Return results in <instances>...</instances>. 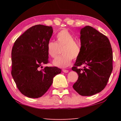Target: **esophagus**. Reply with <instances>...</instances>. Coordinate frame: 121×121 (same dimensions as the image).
Listing matches in <instances>:
<instances>
[{"instance_id":"34e87169","label":"esophagus","mask_w":121,"mask_h":121,"mask_svg":"<svg viewBox=\"0 0 121 121\" xmlns=\"http://www.w3.org/2000/svg\"><path fill=\"white\" fill-rule=\"evenodd\" d=\"M62 71L63 73H68L69 71L68 70H66V69H62Z\"/></svg>"}]
</instances>
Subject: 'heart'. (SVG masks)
Masks as SVG:
<instances>
[{
    "label": "heart",
    "mask_w": 121,
    "mask_h": 121,
    "mask_svg": "<svg viewBox=\"0 0 121 121\" xmlns=\"http://www.w3.org/2000/svg\"><path fill=\"white\" fill-rule=\"evenodd\" d=\"M56 41H49L47 44V52L52 58L57 56L59 48H62V56H58L53 61V65L59 68L69 66L73 59L76 60L81 54V44L75 40V37L69 30L63 29L56 35Z\"/></svg>",
    "instance_id": "obj_1"
}]
</instances>
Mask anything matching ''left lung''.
<instances>
[{
    "label": "left lung",
    "instance_id": "obj_1",
    "mask_svg": "<svg viewBox=\"0 0 121 121\" xmlns=\"http://www.w3.org/2000/svg\"><path fill=\"white\" fill-rule=\"evenodd\" d=\"M80 40L81 54L72 67L78 78L73 86L79 95L91 96L107 85L112 70V48L107 37L89 26L81 29Z\"/></svg>",
    "mask_w": 121,
    "mask_h": 121
}]
</instances>
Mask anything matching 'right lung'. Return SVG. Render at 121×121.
Masks as SVG:
<instances>
[{
  "label": "right lung",
  "instance_id": "1",
  "mask_svg": "<svg viewBox=\"0 0 121 121\" xmlns=\"http://www.w3.org/2000/svg\"><path fill=\"white\" fill-rule=\"evenodd\" d=\"M52 34L51 26L38 24L28 29L14 43L11 74L17 89L26 97H42L52 84L54 77L61 72L56 67L40 69L49 62L47 44Z\"/></svg>",
  "mask_w": 121,
  "mask_h": 121
}]
</instances>
